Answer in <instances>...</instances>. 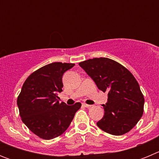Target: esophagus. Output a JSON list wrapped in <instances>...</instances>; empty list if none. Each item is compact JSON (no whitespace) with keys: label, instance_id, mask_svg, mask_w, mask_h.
<instances>
[{"label":"esophagus","instance_id":"1","mask_svg":"<svg viewBox=\"0 0 159 159\" xmlns=\"http://www.w3.org/2000/svg\"><path fill=\"white\" fill-rule=\"evenodd\" d=\"M83 106L84 107H87V108H90L92 107V105H89V104H86V103H83Z\"/></svg>","mask_w":159,"mask_h":159}]
</instances>
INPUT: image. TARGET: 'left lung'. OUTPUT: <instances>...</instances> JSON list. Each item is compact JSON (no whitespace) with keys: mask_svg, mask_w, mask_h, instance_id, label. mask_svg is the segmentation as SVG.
I'll return each mask as SVG.
<instances>
[{"mask_svg":"<svg viewBox=\"0 0 159 159\" xmlns=\"http://www.w3.org/2000/svg\"><path fill=\"white\" fill-rule=\"evenodd\" d=\"M97 88L108 93L104 116L97 126L113 135L130 131L143 114L144 97L137 80L125 67L111 59L100 57L79 64Z\"/></svg>","mask_w":159,"mask_h":159,"instance_id":"left-lung-1","label":"left lung"}]
</instances>
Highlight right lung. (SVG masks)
I'll use <instances>...</instances> for the list:
<instances>
[{
  "mask_svg": "<svg viewBox=\"0 0 159 159\" xmlns=\"http://www.w3.org/2000/svg\"><path fill=\"white\" fill-rule=\"evenodd\" d=\"M74 64L55 62L32 73L24 83L17 98L22 121L28 128L43 139L49 140L62 134L71 124L80 102L68 106L59 102L62 92L64 73Z\"/></svg>",
  "mask_w": 159,
  "mask_h": 159,
  "instance_id": "add662e5",
  "label": "right lung"
}]
</instances>
